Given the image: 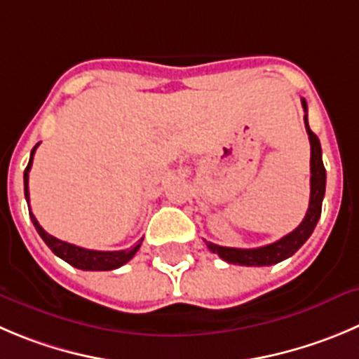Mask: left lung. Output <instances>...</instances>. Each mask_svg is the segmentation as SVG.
<instances>
[{
  "label": "left lung",
  "instance_id": "8db88e82",
  "mask_svg": "<svg viewBox=\"0 0 359 359\" xmlns=\"http://www.w3.org/2000/svg\"><path fill=\"white\" fill-rule=\"evenodd\" d=\"M302 105L306 112V102L302 98ZM305 128L310 139V203L309 210H306L305 218L302 224L289 233L287 236L280 238L275 243L264 245L259 248H229L215 245L211 241H206V247L210 248L213 254H218V257L227 261L229 264H241V266H271L276 262L284 261V259L291 257L296 252L302 248L313 233L317 222H319L320 210H323V199L324 192H326V169L323 163V149H320V142L317 135L310 130L309 119L305 114Z\"/></svg>",
  "mask_w": 359,
  "mask_h": 359
}]
</instances>
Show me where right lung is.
<instances>
[{
  "instance_id": "add662e5",
  "label": "right lung",
  "mask_w": 359,
  "mask_h": 359,
  "mask_svg": "<svg viewBox=\"0 0 359 359\" xmlns=\"http://www.w3.org/2000/svg\"><path fill=\"white\" fill-rule=\"evenodd\" d=\"M39 146V144H36ZM36 146L32 149V156H29V162L26 170H24V196H26V201H28L29 208V189H28V180H29V169H32L33 163V155L36 151ZM32 217L33 225H35L36 233L40 234L43 241H46L47 247L61 257L63 261H67L68 264H72L74 268L84 269V271H109V269H116L119 266H123L125 262L130 261L135 254H137L139 247L142 243V238L135 247L128 248V250H114V252H102V250H88V248L77 247V245L67 243V241H61L57 238L50 236L49 233H46L42 229V225L39 224V220L35 218V215L29 213Z\"/></svg>"
}]
</instances>
